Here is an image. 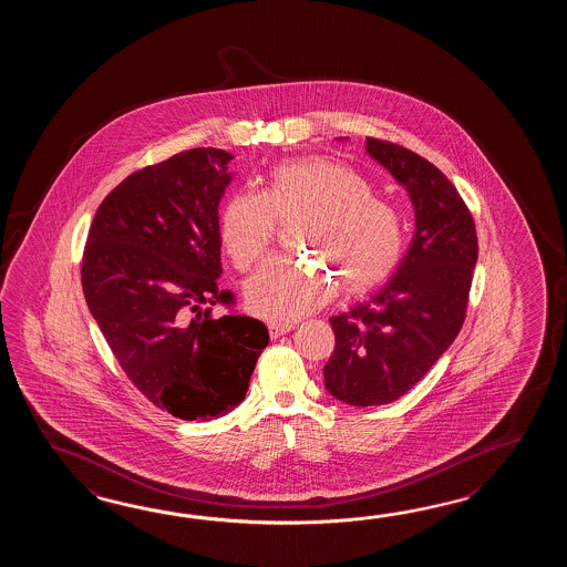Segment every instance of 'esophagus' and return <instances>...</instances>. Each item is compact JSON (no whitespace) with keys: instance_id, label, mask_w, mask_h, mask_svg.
<instances>
[{"instance_id":"1","label":"esophagus","mask_w":567,"mask_h":567,"mask_svg":"<svg viewBox=\"0 0 567 567\" xmlns=\"http://www.w3.org/2000/svg\"><path fill=\"white\" fill-rule=\"evenodd\" d=\"M293 328H296V324H291V322H269V334H271V338H278L289 332V330H293Z\"/></svg>"}]
</instances>
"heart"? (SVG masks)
I'll list each match as a JSON object with an SVG mask.
<instances>
[{
    "label": "heart",
    "instance_id": "b5f03b06",
    "mask_svg": "<svg viewBox=\"0 0 567 567\" xmlns=\"http://www.w3.org/2000/svg\"><path fill=\"white\" fill-rule=\"evenodd\" d=\"M310 213L301 241L322 255L326 266L278 255L249 278L245 298L251 312L274 322L298 320L332 298L337 276L349 291L383 284L405 249L398 210L373 196L357 169L332 157H301L269 169L264 193L230 198L220 218V239L239 269L254 267L276 239L278 217Z\"/></svg>",
    "mask_w": 567,
    "mask_h": 567
}]
</instances>
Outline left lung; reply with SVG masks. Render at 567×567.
Listing matches in <instances>:
<instances>
[{"instance_id": "obj_1", "label": "left lung", "mask_w": 567, "mask_h": 567, "mask_svg": "<svg viewBox=\"0 0 567 567\" xmlns=\"http://www.w3.org/2000/svg\"><path fill=\"white\" fill-rule=\"evenodd\" d=\"M364 150L410 194L415 233L391 279L330 318L337 347L324 385L354 408L405 395L450 349L466 318L478 259L471 210L432 162L374 137Z\"/></svg>"}]
</instances>
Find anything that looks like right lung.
<instances>
[{
  "label": "right lung",
  "instance_id": "1",
  "mask_svg": "<svg viewBox=\"0 0 567 567\" xmlns=\"http://www.w3.org/2000/svg\"><path fill=\"white\" fill-rule=\"evenodd\" d=\"M225 150L194 147L133 172L96 208L83 291L121 369L159 410L186 422L235 410L269 342L266 324L210 308L218 288V203L233 174Z\"/></svg>",
  "mask_w": 567,
  "mask_h": 567
}]
</instances>
